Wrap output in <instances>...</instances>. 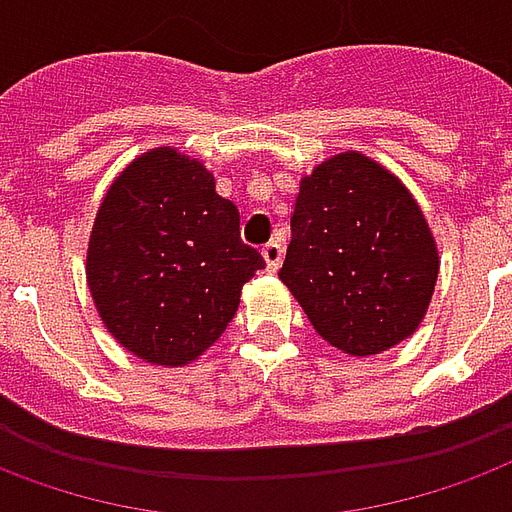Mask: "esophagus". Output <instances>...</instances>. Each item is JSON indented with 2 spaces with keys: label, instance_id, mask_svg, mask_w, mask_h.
Here are the masks:
<instances>
[{
  "label": "esophagus",
  "instance_id": "1",
  "mask_svg": "<svg viewBox=\"0 0 512 512\" xmlns=\"http://www.w3.org/2000/svg\"><path fill=\"white\" fill-rule=\"evenodd\" d=\"M282 255H285V249H282L279 241H268V244L263 246V260H266L268 271H276V268L282 266Z\"/></svg>",
  "mask_w": 512,
  "mask_h": 512
}]
</instances>
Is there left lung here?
Returning <instances> with one entry per match:
<instances>
[{
	"label": "left lung",
	"instance_id": "1",
	"mask_svg": "<svg viewBox=\"0 0 512 512\" xmlns=\"http://www.w3.org/2000/svg\"><path fill=\"white\" fill-rule=\"evenodd\" d=\"M279 279L325 342L377 355L415 333L439 255L423 211L391 170L344 151L301 179Z\"/></svg>",
	"mask_w": 512,
	"mask_h": 512
}]
</instances>
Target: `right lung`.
I'll use <instances>...</instances> for the list:
<instances>
[{
  "label": "right lung",
  "instance_id": "add662e5",
  "mask_svg": "<svg viewBox=\"0 0 512 512\" xmlns=\"http://www.w3.org/2000/svg\"><path fill=\"white\" fill-rule=\"evenodd\" d=\"M266 266L203 162L162 146L121 170L94 219L86 282L113 339L157 366L217 342Z\"/></svg>",
  "mask_w": 512,
  "mask_h": 512
}]
</instances>
